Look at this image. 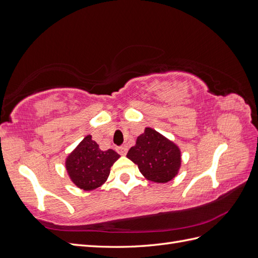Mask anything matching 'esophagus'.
I'll use <instances>...</instances> for the list:
<instances>
[{
    "instance_id": "34e87169",
    "label": "esophagus",
    "mask_w": 258,
    "mask_h": 258,
    "mask_svg": "<svg viewBox=\"0 0 258 258\" xmlns=\"http://www.w3.org/2000/svg\"><path fill=\"white\" fill-rule=\"evenodd\" d=\"M127 147L126 146H120V147H118V148H117V152H118L121 156H124V155H126L127 154Z\"/></svg>"
}]
</instances>
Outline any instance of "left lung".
I'll use <instances>...</instances> for the list:
<instances>
[{"instance_id": "8db88e82", "label": "left lung", "mask_w": 258, "mask_h": 258, "mask_svg": "<svg viewBox=\"0 0 258 258\" xmlns=\"http://www.w3.org/2000/svg\"><path fill=\"white\" fill-rule=\"evenodd\" d=\"M127 157L138 165L146 179L155 183H168L173 179L182 162L179 147L150 127L138 137Z\"/></svg>"}]
</instances>
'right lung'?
I'll list each match as a JSON object with an SVG mask.
<instances>
[{"mask_svg":"<svg viewBox=\"0 0 258 258\" xmlns=\"http://www.w3.org/2000/svg\"><path fill=\"white\" fill-rule=\"evenodd\" d=\"M119 157L113 150L101 151L88 135L68 155L66 169L69 177L79 188L93 190L106 182L111 167Z\"/></svg>","mask_w":258,"mask_h":258,"instance_id":"add662e5","label":"right lung"}]
</instances>
